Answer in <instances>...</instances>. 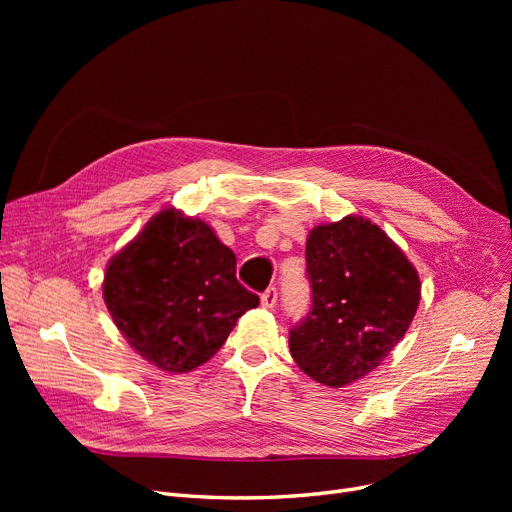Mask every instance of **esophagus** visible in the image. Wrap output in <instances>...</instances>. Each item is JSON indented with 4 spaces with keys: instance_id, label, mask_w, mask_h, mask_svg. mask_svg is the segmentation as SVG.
I'll return each mask as SVG.
<instances>
[{
    "instance_id": "obj_1",
    "label": "esophagus",
    "mask_w": 512,
    "mask_h": 512,
    "mask_svg": "<svg viewBox=\"0 0 512 512\" xmlns=\"http://www.w3.org/2000/svg\"><path fill=\"white\" fill-rule=\"evenodd\" d=\"M276 303H278V290H276L274 286L267 288V290L261 294V305L267 307V309H272Z\"/></svg>"
}]
</instances>
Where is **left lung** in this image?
<instances>
[{
	"mask_svg": "<svg viewBox=\"0 0 512 512\" xmlns=\"http://www.w3.org/2000/svg\"><path fill=\"white\" fill-rule=\"evenodd\" d=\"M311 311L290 328V355L319 384L342 388L378 367L409 330L421 284L382 228L346 215L307 238Z\"/></svg>",
	"mask_w": 512,
	"mask_h": 512,
	"instance_id": "8db88e82",
	"label": "left lung"
}]
</instances>
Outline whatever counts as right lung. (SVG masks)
<instances>
[{
	"label": "right lung",
	"mask_w": 512,
	"mask_h": 512,
	"mask_svg": "<svg viewBox=\"0 0 512 512\" xmlns=\"http://www.w3.org/2000/svg\"><path fill=\"white\" fill-rule=\"evenodd\" d=\"M103 299L134 351L170 373L209 361L238 317L259 305L236 280V255L176 209L159 211L110 259Z\"/></svg>",
	"instance_id": "1"
}]
</instances>
